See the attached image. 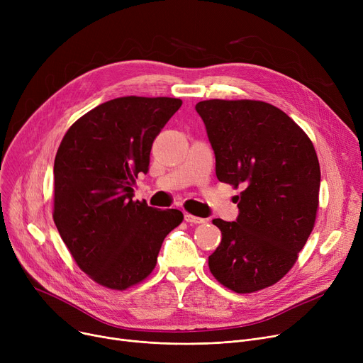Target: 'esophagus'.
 <instances>
[{"label": "esophagus", "mask_w": 363, "mask_h": 363, "mask_svg": "<svg viewBox=\"0 0 363 363\" xmlns=\"http://www.w3.org/2000/svg\"><path fill=\"white\" fill-rule=\"evenodd\" d=\"M185 220L186 222H189V223H204L207 219H203V218H197V216H193V215H189V213H185Z\"/></svg>", "instance_id": "obj_1"}]
</instances>
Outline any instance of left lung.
Instances as JSON below:
<instances>
[{
  "instance_id": "1",
  "label": "left lung",
  "mask_w": 363,
  "mask_h": 363,
  "mask_svg": "<svg viewBox=\"0 0 363 363\" xmlns=\"http://www.w3.org/2000/svg\"><path fill=\"white\" fill-rule=\"evenodd\" d=\"M196 110L215 151L218 179L244 188L237 220L213 219L222 241L208 268L235 293L259 291L291 269L313 230L320 185L316 151L272 104L206 100Z\"/></svg>"
}]
</instances>
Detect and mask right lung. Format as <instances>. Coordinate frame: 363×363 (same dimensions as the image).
Masks as SVG:
<instances>
[{
    "mask_svg": "<svg viewBox=\"0 0 363 363\" xmlns=\"http://www.w3.org/2000/svg\"><path fill=\"white\" fill-rule=\"evenodd\" d=\"M179 99L121 97L76 121L54 160V223L74 262L95 282L126 290L155 269L182 212L133 201L155 138Z\"/></svg>",
    "mask_w": 363,
    "mask_h": 363,
    "instance_id": "1",
    "label": "right lung"
}]
</instances>
